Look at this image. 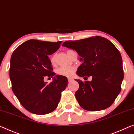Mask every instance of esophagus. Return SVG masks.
I'll list each match as a JSON object with an SVG mask.
<instances>
[{"instance_id": "esophagus-1", "label": "esophagus", "mask_w": 134, "mask_h": 134, "mask_svg": "<svg viewBox=\"0 0 134 134\" xmlns=\"http://www.w3.org/2000/svg\"><path fill=\"white\" fill-rule=\"evenodd\" d=\"M73 79H72V78H68V80L69 82H71L72 81H73Z\"/></svg>"}]
</instances>
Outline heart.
Wrapping results in <instances>:
<instances>
[{"label":"heart","instance_id":"1","mask_svg":"<svg viewBox=\"0 0 134 134\" xmlns=\"http://www.w3.org/2000/svg\"><path fill=\"white\" fill-rule=\"evenodd\" d=\"M72 50H68L67 53L69 54V53L72 52ZM50 62L53 65H54L55 63V54H53L52 56L50 57ZM57 73L59 75L65 76V77H71V76L73 75L75 72V68L74 67L71 66H66V67H61L60 68L57 69Z\"/></svg>","mask_w":134,"mask_h":134}]
</instances>
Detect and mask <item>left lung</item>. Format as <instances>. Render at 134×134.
Here are the masks:
<instances>
[{
  "label": "left lung",
  "instance_id": "obj_1",
  "mask_svg": "<svg viewBox=\"0 0 134 134\" xmlns=\"http://www.w3.org/2000/svg\"><path fill=\"white\" fill-rule=\"evenodd\" d=\"M62 46L75 50L81 57L83 62L77 75L92 77L91 81L75 80L79 84L75 94L80 105L90 111L111 105L120 92L124 77L122 56L114 45L104 37L96 36L66 41Z\"/></svg>",
  "mask_w": 134,
  "mask_h": 134
}]
</instances>
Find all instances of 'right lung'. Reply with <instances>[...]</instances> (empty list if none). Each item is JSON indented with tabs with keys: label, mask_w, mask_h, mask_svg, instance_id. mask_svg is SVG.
<instances>
[{
	"label": "right lung",
	"mask_w": 134,
	"mask_h": 134,
	"mask_svg": "<svg viewBox=\"0 0 134 134\" xmlns=\"http://www.w3.org/2000/svg\"><path fill=\"white\" fill-rule=\"evenodd\" d=\"M61 43L28 40L11 55L9 77L12 91L23 107L34 114H47L55 110L62 92L68 85L66 77L55 76L48 58ZM46 77H53V81L47 84L43 81Z\"/></svg>",
	"instance_id": "add662e5"
}]
</instances>
